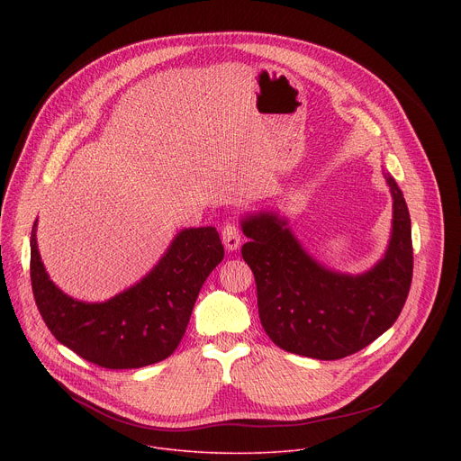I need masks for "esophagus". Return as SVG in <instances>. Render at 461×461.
I'll list each match as a JSON object with an SVG mask.
<instances>
[{"instance_id":"1","label":"esophagus","mask_w":461,"mask_h":461,"mask_svg":"<svg viewBox=\"0 0 461 461\" xmlns=\"http://www.w3.org/2000/svg\"><path fill=\"white\" fill-rule=\"evenodd\" d=\"M222 244L228 251H235L240 246V230L235 222H228L222 228Z\"/></svg>"}]
</instances>
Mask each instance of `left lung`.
<instances>
[{"mask_svg": "<svg viewBox=\"0 0 461 461\" xmlns=\"http://www.w3.org/2000/svg\"><path fill=\"white\" fill-rule=\"evenodd\" d=\"M392 235L384 257L361 274L328 270L306 253L276 213L249 215L242 258L253 272L260 324L286 352L332 361L352 356L396 322L412 283L411 215L396 180Z\"/></svg>", "mask_w": 461, "mask_h": 461, "instance_id": "obj_1", "label": "left lung"}]
</instances>
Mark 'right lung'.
Returning <instances> with one entry per match:
<instances>
[{
  "mask_svg": "<svg viewBox=\"0 0 461 461\" xmlns=\"http://www.w3.org/2000/svg\"><path fill=\"white\" fill-rule=\"evenodd\" d=\"M31 231V283L50 334L102 368H140L169 357L184 338L199 292L224 258L213 226L176 233L158 265L135 286L105 303L65 295L47 276Z\"/></svg>",
  "mask_w": 461,
  "mask_h": 461,
  "instance_id": "add662e5",
  "label": "right lung"
}]
</instances>
